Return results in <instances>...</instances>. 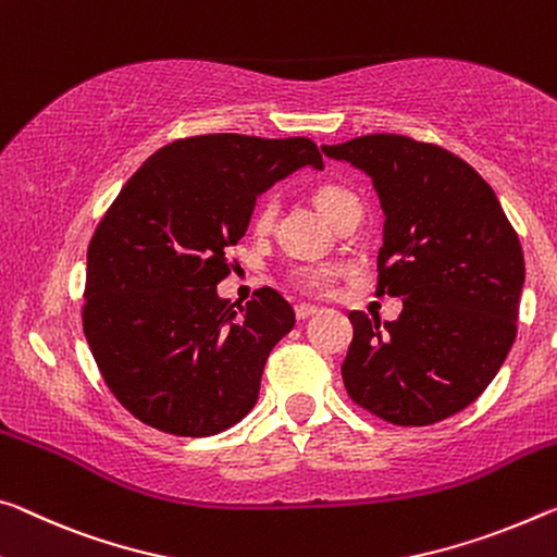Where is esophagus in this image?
Masks as SVG:
<instances>
[{
    "instance_id": "34e87169",
    "label": "esophagus",
    "mask_w": 557,
    "mask_h": 557,
    "mask_svg": "<svg viewBox=\"0 0 557 557\" xmlns=\"http://www.w3.org/2000/svg\"><path fill=\"white\" fill-rule=\"evenodd\" d=\"M314 312H317L314 305H305V302L295 305V317H297V320H307V317H312Z\"/></svg>"
}]
</instances>
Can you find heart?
I'll use <instances>...</instances> for the list:
<instances>
[{
	"mask_svg": "<svg viewBox=\"0 0 557 557\" xmlns=\"http://www.w3.org/2000/svg\"><path fill=\"white\" fill-rule=\"evenodd\" d=\"M357 196L349 188H344L339 183H322L317 185L314 190V202L317 208L322 210V215L334 223L344 208L349 202H355ZM275 215H277V198L268 196L260 200V206L255 208L252 215V227L258 233H268L272 225H275ZM339 277V268L330 262H320V264H297V268L287 270V282L293 287H297L299 293L307 295H326L334 287V282Z\"/></svg>",
	"mask_w": 557,
	"mask_h": 557,
	"instance_id": "heart-1",
	"label": "heart"
}]
</instances>
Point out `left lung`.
Listing matches in <instances>:
<instances>
[{
	"mask_svg": "<svg viewBox=\"0 0 557 557\" xmlns=\"http://www.w3.org/2000/svg\"><path fill=\"white\" fill-rule=\"evenodd\" d=\"M324 156L372 175L384 210L376 295L399 320L351 312L349 399L394 426H429L479 399L518 332L523 247L496 193L463 158L409 136L369 134Z\"/></svg>",
	"mask_w": 557,
	"mask_h": 557,
	"instance_id": "left-lung-1",
	"label": "left lung"
}]
</instances>
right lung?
<instances>
[{
	"mask_svg": "<svg viewBox=\"0 0 557 557\" xmlns=\"http://www.w3.org/2000/svg\"><path fill=\"white\" fill-rule=\"evenodd\" d=\"M299 165L322 168L312 138L208 134L148 158L96 225L86 255L84 334L106 386L146 426L213 436L258 401L264 361L295 326L272 287L220 299L227 250L255 198Z\"/></svg>",
	"mask_w": 557,
	"mask_h": 557,
	"instance_id": "1",
	"label": "right lung"
}]
</instances>
